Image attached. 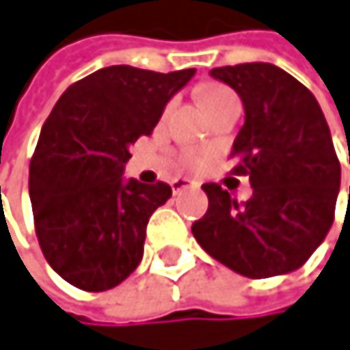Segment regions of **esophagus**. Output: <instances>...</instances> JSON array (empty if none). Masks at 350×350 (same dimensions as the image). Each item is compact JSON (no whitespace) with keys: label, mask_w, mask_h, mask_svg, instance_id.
I'll use <instances>...</instances> for the list:
<instances>
[{"label":"esophagus","mask_w":350,"mask_h":350,"mask_svg":"<svg viewBox=\"0 0 350 350\" xmlns=\"http://www.w3.org/2000/svg\"><path fill=\"white\" fill-rule=\"evenodd\" d=\"M170 185H172V191H174V193H178V191H183V189H197V183L187 180V178H174Z\"/></svg>","instance_id":"obj_1"}]
</instances>
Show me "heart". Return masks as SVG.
I'll return each mask as SVG.
<instances>
[{
  "label": "heart",
  "mask_w": 350,
  "mask_h": 350,
  "mask_svg": "<svg viewBox=\"0 0 350 350\" xmlns=\"http://www.w3.org/2000/svg\"><path fill=\"white\" fill-rule=\"evenodd\" d=\"M228 96H233V92L228 90V88H222V85H208V88L201 90V103H204V107L208 109V113H210L216 105H220L224 98H228ZM172 105H174V103L167 105L165 113L172 109ZM180 163H183L185 167L197 170V167H201V163H204V155H201L199 151L187 149V151L180 153Z\"/></svg>",
  "instance_id": "b5f03b06"
}]
</instances>
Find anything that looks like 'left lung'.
Segmentation results:
<instances>
[{"instance_id": "left-lung-1", "label": "left lung", "mask_w": 350, "mask_h": 350, "mask_svg": "<svg viewBox=\"0 0 350 350\" xmlns=\"http://www.w3.org/2000/svg\"><path fill=\"white\" fill-rule=\"evenodd\" d=\"M210 75L243 100L231 174L250 176L254 193L239 204L220 185H204L208 212L193 222V235L212 258L250 279L296 271L325 239L340 189L321 107L306 85L269 62L218 66Z\"/></svg>"}]
</instances>
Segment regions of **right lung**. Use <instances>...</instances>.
Instances as JSON below:
<instances>
[{
    "label": "right lung",
    "instance_id": "obj_1",
    "mask_svg": "<svg viewBox=\"0 0 350 350\" xmlns=\"http://www.w3.org/2000/svg\"><path fill=\"white\" fill-rule=\"evenodd\" d=\"M193 75L107 66L66 88L48 115L29 165V195L39 247L71 286L105 292L138 267L146 222L172 189L124 183V163L130 144L153 132Z\"/></svg>",
    "mask_w": 350,
    "mask_h": 350
}]
</instances>
